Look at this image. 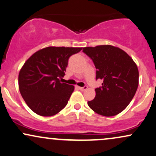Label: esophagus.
Wrapping results in <instances>:
<instances>
[{
    "mask_svg": "<svg viewBox=\"0 0 156 156\" xmlns=\"http://www.w3.org/2000/svg\"><path fill=\"white\" fill-rule=\"evenodd\" d=\"M78 88H79V89L80 90H86L88 88V86H84V87H78Z\"/></svg>",
    "mask_w": 156,
    "mask_h": 156,
    "instance_id": "1",
    "label": "esophagus"
}]
</instances>
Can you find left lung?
I'll return each instance as SVG.
<instances>
[{
	"label": "left lung",
	"mask_w": 156,
	"mask_h": 156,
	"mask_svg": "<svg viewBox=\"0 0 156 156\" xmlns=\"http://www.w3.org/2000/svg\"><path fill=\"white\" fill-rule=\"evenodd\" d=\"M83 52L95 65L96 79L103 80L101 87L95 89L94 99L88 101V106L104 117L119 114L130 103L138 87L137 65L127 52L112 45L83 47Z\"/></svg>",
	"instance_id": "left-lung-1"
}]
</instances>
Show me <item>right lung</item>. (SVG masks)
Wrapping results in <instances>:
<instances>
[{
	"label": "right lung",
	"mask_w": 156,
	"mask_h": 156,
	"mask_svg": "<svg viewBox=\"0 0 156 156\" xmlns=\"http://www.w3.org/2000/svg\"><path fill=\"white\" fill-rule=\"evenodd\" d=\"M82 47H47L34 53L19 74V88L26 104L34 113L51 117L67 105L74 86L61 83L68 59Z\"/></svg>",
	"instance_id": "obj_1"
}]
</instances>
